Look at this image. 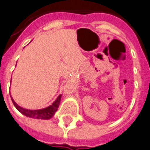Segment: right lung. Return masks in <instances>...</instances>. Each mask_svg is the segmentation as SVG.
Listing matches in <instances>:
<instances>
[{
    "label": "right lung",
    "mask_w": 150,
    "mask_h": 150,
    "mask_svg": "<svg viewBox=\"0 0 150 150\" xmlns=\"http://www.w3.org/2000/svg\"><path fill=\"white\" fill-rule=\"evenodd\" d=\"M61 98H62V95L60 94L58 98H57V100L54 102L52 104L43 108V109H38V110H28L24 109L23 108L19 107V105L15 103V101L13 100L12 97H11V100L13 102V103L15 105V107L21 113L31 118H35V119H44V120H48L50 118H52L54 116L55 112H57L60 102H61Z\"/></svg>",
    "instance_id": "right-lung-1"
}]
</instances>
